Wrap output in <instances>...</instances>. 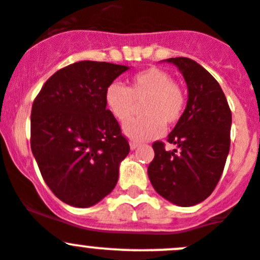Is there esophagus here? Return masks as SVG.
Segmentation results:
<instances>
[{"mask_svg":"<svg viewBox=\"0 0 260 260\" xmlns=\"http://www.w3.org/2000/svg\"><path fill=\"white\" fill-rule=\"evenodd\" d=\"M129 146H131V150H136V149H137L138 146H140V144H138V142H135V141H133V142H131Z\"/></svg>","mask_w":260,"mask_h":260,"instance_id":"34e87169","label":"esophagus"}]
</instances>
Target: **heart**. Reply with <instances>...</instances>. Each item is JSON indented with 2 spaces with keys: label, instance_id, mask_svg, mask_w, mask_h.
Returning a JSON list of instances; mask_svg holds the SVG:
<instances>
[{
  "label": "heart",
  "instance_id": "obj_1",
  "mask_svg": "<svg viewBox=\"0 0 260 260\" xmlns=\"http://www.w3.org/2000/svg\"><path fill=\"white\" fill-rule=\"evenodd\" d=\"M136 101H144V115L127 123L124 133L135 141H147L159 137L164 124L178 122L185 111L186 96L168 72L152 67L132 75L128 87L113 82L105 91L106 108L119 122L129 120L136 110Z\"/></svg>",
  "mask_w": 260,
  "mask_h": 260
}]
</instances>
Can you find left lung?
Instances as JSON below:
<instances>
[{"label": "left lung", "mask_w": 260, "mask_h": 260, "mask_svg": "<svg viewBox=\"0 0 260 260\" xmlns=\"http://www.w3.org/2000/svg\"><path fill=\"white\" fill-rule=\"evenodd\" d=\"M187 84L188 100L181 119L168 135L173 150L152 144L154 160L147 168L160 196L178 207L204 201L217 186L230 151L232 114L219 83L188 57H172Z\"/></svg>", "instance_id": "1"}]
</instances>
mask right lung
<instances>
[{"mask_svg":"<svg viewBox=\"0 0 260 260\" xmlns=\"http://www.w3.org/2000/svg\"><path fill=\"white\" fill-rule=\"evenodd\" d=\"M128 69L74 62L51 75L33 103L31 152L46 185L68 205L92 207L118 182L129 144L106 109L105 91Z\"/></svg>","mask_w":260,"mask_h":260,"instance_id":"right-lung-1","label":"right lung"}]
</instances>
